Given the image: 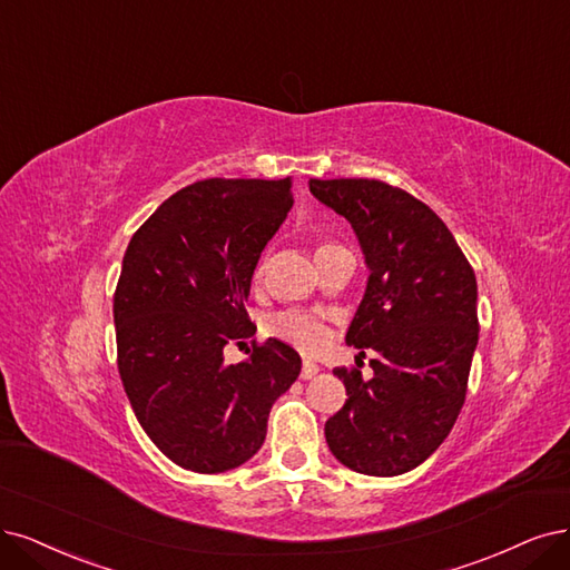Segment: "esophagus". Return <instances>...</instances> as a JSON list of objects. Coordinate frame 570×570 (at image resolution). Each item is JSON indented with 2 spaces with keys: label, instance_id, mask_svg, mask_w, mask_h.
I'll return each instance as SVG.
<instances>
[{
  "label": "esophagus",
  "instance_id": "obj_1",
  "mask_svg": "<svg viewBox=\"0 0 570 570\" xmlns=\"http://www.w3.org/2000/svg\"><path fill=\"white\" fill-rule=\"evenodd\" d=\"M320 373V366L314 362H303V368H301V377L303 381H309V377H314Z\"/></svg>",
  "mask_w": 570,
  "mask_h": 570
}]
</instances>
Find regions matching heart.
<instances>
[{"label":"heart","mask_w":570,"mask_h":570,"mask_svg":"<svg viewBox=\"0 0 570 570\" xmlns=\"http://www.w3.org/2000/svg\"><path fill=\"white\" fill-rule=\"evenodd\" d=\"M328 248H341V246L324 242V244H320L317 253L328 250ZM256 277H263V265L256 269ZM269 328H272V333H277L279 338H284L291 345H296L303 352H317L320 347H324V343L328 338V331H326L324 322L314 317V314H307L301 309L279 312L277 317H272Z\"/></svg>","instance_id":"heart-1"}]
</instances>
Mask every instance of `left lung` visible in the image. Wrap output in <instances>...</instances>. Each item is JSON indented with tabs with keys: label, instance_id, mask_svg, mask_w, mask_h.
<instances>
[{
	"label": "left lung",
	"instance_id": "obj_1",
	"mask_svg": "<svg viewBox=\"0 0 570 570\" xmlns=\"http://www.w3.org/2000/svg\"><path fill=\"white\" fill-rule=\"evenodd\" d=\"M309 193L350 220L371 272L345 341L375 352L373 377L333 368L347 399L326 420V444L360 474L411 472L465 404L479 341L474 269L444 220L404 189L312 178Z\"/></svg>",
	"mask_w": 570,
	"mask_h": 570
}]
</instances>
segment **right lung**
Returning a JSON list of instances; mask_svg holds the SVG:
<instances>
[{"instance_id": "add662e5", "label": "right lung", "mask_w": 570, "mask_h": 570, "mask_svg": "<svg viewBox=\"0 0 570 570\" xmlns=\"http://www.w3.org/2000/svg\"><path fill=\"white\" fill-rule=\"evenodd\" d=\"M293 206L291 178H208L178 189L124 253L115 291L117 366L153 444L199 474L239 468L263 446L269 409L296 383L301 354L256 333L244 301L253 269Z\"/></svg>"}]
</instances>
